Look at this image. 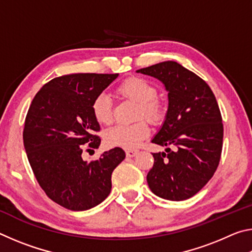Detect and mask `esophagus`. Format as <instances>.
Instances as JSON below:
<instances>
[{
    "instance_id": "esophagus-1",
    "label": "esophagus",
    "mask_w": 252,
    "mask_h": 252,
    "mask_svg": "<svg viewBox=\"0 0 252 252\" xmlns=\"http://www.w3.org/2000/svg\"><path fill=\"white\" fill-rule=\"evenodd\" d=\"M138 153H139L138 150H126V157H129V158H133V157H135L136 155H138Z\"/></svg>"
}]
</instances>
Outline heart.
Here are the masks:
<instances>
[{"mask_svg": "<svg viewBox=\"0 0 252 252\" xmlns=\"http://www.w3.org/2000/svg\"><path fill=\"white\" fill-rule=\"evenodd\" d=\"M117 93L121 97L139 103L136 118H146L151 123L160 122L164 117V108L157 100V88L149 81L131 76L119 85ZM92 113L101 125H110L113 119L112 102L105 94L97 95L92 102ZM150 134L148 125L139 121L133 125H117L105 132V141L109 146L123 149H135Z\"/></svg>", "mask_w": 252, "mask_h": 252, "instance_id": "heart-1", "label": "heart"}]
</instances>
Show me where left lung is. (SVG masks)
Here are the masks:
<instances>
[{
	"label": "left lung",
	"instance_id": "obj_1",
	"mask_svg": "<svg viewBox=\"0 0 252 252\" xmlns=\"http://www.w3.org/2000/svg\"><path fill=\"white\" fill-rule=\"evenodd\" d=\"M136 72L158 79L168 92L164 121L151 141L177 148L153 153L148 186L162 199H189L207 185L220 161L223 126L216 96L201 78L174 61Z\"/></svg>",
	"mask_w": 252,
	"mask_h": 252
}]
</instances>
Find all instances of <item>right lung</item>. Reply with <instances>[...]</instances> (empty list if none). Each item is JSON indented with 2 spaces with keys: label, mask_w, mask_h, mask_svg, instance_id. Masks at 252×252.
<instances>
[{
  "label": "right lung",
  "mask_w": 252,
  "mask_h": 252,
  "mask_svg": "<svg viewBox=\"0 0 252 252\" xmlns=\"http://www.w3.org/2000/svg\"><path fill=\"white\" fill-rule=\"evenodd\" d=\"M118 75L59 76L41 88L28 111L23 143L34 176L51 200L69 210H89L103 201L112 188L111 174L126 158L121 148L95 161L82 158L84 147L96 149L101 143L93 134L100 125L92 102Z\"/></svg>",
  "instance_id": "right-lung-1"
}]
</instances>
